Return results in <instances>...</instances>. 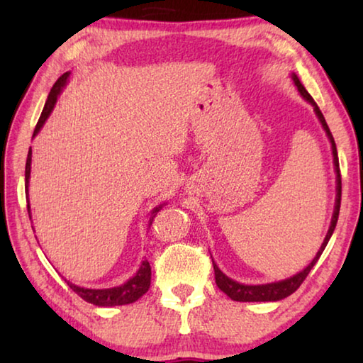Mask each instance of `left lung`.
I'll return each mask as SVG.
<instances>
[{"instance_id":"8db88e82","label":"left lung","mask_w":363,"mask_h":363,"mask_svg":"<svg viewBox=\"0 0 363 363\" xmlns=\"http://www.w3.org/2000/svg\"><path fill=\"white\" fill-rule=\"evenodd\" d=\"M294 86H296L299 94L304 97V99L311 104L312 107H314V112L317 115L318 121L322 123V128L327 133V136L330 139V144H331V152H333V163H335V171H336V201H335V211H333V218H331V224H330V229L327 232V237H325V240L322 243L320 250H318V253L315 255L314 259L312 262L307 266L306 269L301 270L296 275H293L290 279H285V280H280V281H274V284H266V285H243V284H238V281L232 280L227 277L225 274L220 272V269L214 264L213 261V267H214V279H216V285L219 286L220 291H224L227 296L233 301H240V303H261V301H280L286 296H290L291 293H294L301 286V284L306 280L307 274L311 272V269L315 266V262L318 261V257L323 253L325 247H327V243L330 240V237L333 235V230L336 227L337 223V216H340V206H341V171H340V160H337V152H336V144H335V139H333V134H331L330 128L327 125V121L323 118V113L320 112V108L315 104V101L312 99V96L307 93L306 88L303 86V83L299 82V78L294 75H291Z\"/></svg>"}]
</instances>
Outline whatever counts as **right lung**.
Wrapping results in <instances>:
<instances>
[{"label": "right lung", "instance_id": "1", "mask_svg": "<svg viewBox=\"0 0 363 363\" xmlns=\"http://www.w3.org/2000/svg\"><path fill=\"white\" fill-rule=\"evenodd\" d=\"M70 72H65L62 77H60L56 83H54L51 93L48 96V101L45 104V108H43L41 116L38 123H36V128L33 131V136L40 133L41 126L45 125V121L48 120V116L51 115L54 106H56L57 102V96L60 94V91H62L64 86L67 84V79H69ZM30 169H32V149L28 150V155H27V163H26V195L28 199V181H30ZM160 208L162 205L153 208L152 211V218H150V224L153 218H155V214L160 211ZM27 210H28V216H30V203H27ZM32 219V216H30ZM149 224V225H150ZM150 277H152V270H150V264L149 261H143L140 264L139 270L136 272L134 277H131L130 280L126 281V284H123L120 286H113V288H104V290H94V288H83V286H78V285H73L70 281H67V285H69L73 291H75L79 298H83L86 303H91L94 306H99V307H112V306H123V304H131L134 301H138L143 294H145L149 291L150 288Z\"/></svg>", "mask_w": 363, "mask_h": 363}]
</instances>
